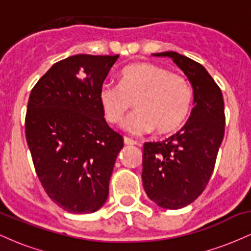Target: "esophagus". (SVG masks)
<instances>
[{
    "label": "esophagus",
    "instance_id": "34e87169",
    "mask_svg": "<svg viewBox=\"0 0 251 251\" xmlns=\"http://www.w3.org/2000/svg\"><path fill=\"white\" fill-rule=\"evenodd\" d=\"M124 143H125L126 145H137V144H138L137 140L132 139V138H128V137L124 138Z\"/></svg>",
    "mask_w": 251,
    "mask_h": 251
}]
</instances>
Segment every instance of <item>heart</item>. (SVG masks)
<instances>
[{
	"instance_id": "obj_1",
	"label": "heart",
	"mask_w": 251,
	"mask_h": 251,
	"mask_svg": "<svg viewBox=\"0 0 251 251\" xmlns=\"http://www.w3.org/2000/svg\"><path fill=\"white\" fill-rule=\"evenodd\" d=\"M99 99L111 124L122 122L134 102L137 111L124 122V128L135 134L155 129L164 135L177 132L186 123L194 91L185 76L154 63L138 62L122 72L119 86L102 85Z\"/></svg>"
}]
</instances>
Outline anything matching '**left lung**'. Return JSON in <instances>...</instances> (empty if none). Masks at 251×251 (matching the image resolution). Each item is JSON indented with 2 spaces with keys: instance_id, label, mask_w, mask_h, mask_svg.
Segmentation results:
<instances>
[{
  "instance_id": "1",
  "label": "left lung",
  "mask_w": 251,
  "mask_h": 251,
  "mask_svg": "<svg viewBox=\"0 0 251 251\" xmlns=\"http://www.w3.org/2000/svg\"><path fill=\"white\" fill-rule=\"evenodd\" d=\"M169 56L194 88V108L188 123L163 142L143 150V185L149 198L165 209H181L201 195L214 171L224 137V101L221 88L201 63L176 51Z\"/></svg>"
}]
</instances>
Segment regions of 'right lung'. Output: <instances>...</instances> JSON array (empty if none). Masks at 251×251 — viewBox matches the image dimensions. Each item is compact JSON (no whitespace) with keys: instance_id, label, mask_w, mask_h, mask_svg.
I'll return each instance as SVG.
<instances>
[{"instance_id":"1","label":"right lung","mask_w":251,"mask_h":251,"mask_svg":"<svg viewBox=\"0 0 251 251\" xmlns=\"http://www.w3.org/2000/svg\"><path fill=\"white\" fill-rule=\"evenodd\" d=\"M119 55L54 63L30 92L25 138L46 194L72 214L103 205L124 138L106 123L100 89Z\"/></svg>"}]
</instances>
